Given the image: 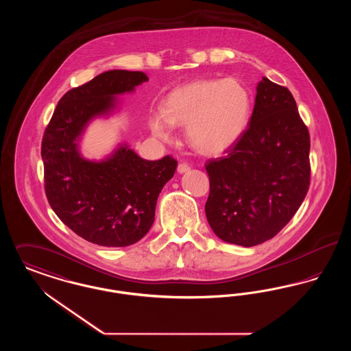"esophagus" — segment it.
<instances>
[{"label": "esophagus", "mask_w": 351, "mask_h": 351, "mask_svg": "<svg viewBox=\"0 0 351 351\" xmlns=\"http://www.w3.org/2000/svg\"><path fill=\"white\" fill-rule=\"evenodd\" d=\"M191 169V167L186 165V163H180L179 166H178V172L179 173H184V172H188Z\"/></svg>", "instance_id": "34e87169"}]
</instances>
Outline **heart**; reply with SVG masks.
I'll use <instances>...</instances> for the list:
<instances>
[{
    "mask_svg": "<svg viewBox=\"0 0 351 351\" xmlns=\"http://www.w3.org/2000/svg\"><path fill=\"white\" fill-rule=\"evenodd\" d=\"M250 113L249 90L238 80H197L168 95L163 112L151 118V129L158 136L168 138L172 125H186L191 146L216 155L238 142Z\"/></svg>",
    "mask_w": 351,
    "mask_h": 351,
    "instance_id": "heart-1",
    "label": "heart"
}]
</instances>
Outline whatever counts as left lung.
<instances>
[{"mask_svg":"<svg viewBox=\"0 0 351 351\" xmlns=\"http://www.w3.org/2000/svg\"><path fill=\"white\" fill-rule=\"evenodd\" d=\"M311 139L292 93L263 77L249 126L210 159L206 219L218 238L245 247L274 238L295 216L311 182Z\"/></svg>","mask_w":351,"mask_h":351,"instance_id":"left-lung-1","label":"left lung"}]
</instances>
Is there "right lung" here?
Returning a JSON list of instances; mask_svg holds the SVG:
<instances>
[{
  "mask_svg": "<svg viewBox=\"0 0 351 351\" xmlns=\"http://www.w3.org/2000/svg\"><path fill=\"white\" fill-rule=\"evenodd\" d=\"M139 71L100 73L60 99L42 139L45 191L56 216L88 242L130 246L150 230L158 196L178 162L146 160L128 145L101 162L84 159L79 141L88 122L117 106L114 96L147 82Z\"/></svg>",
  "mask_w": 351,
  "mask_h": 351,
  "instance_id": "right-lung-1",
  "label": "right lung"
}]
</instances>
